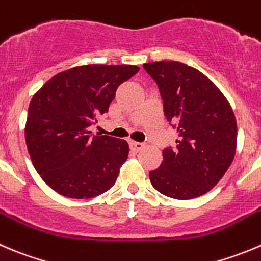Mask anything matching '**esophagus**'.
<instances>
[{"mask_svg":"<svg viewBox=\"0 0 261 261\" xmlns=\"http://www.w3.org/2000/svg\"><path fill=\"white\" fill-rule=\"evenodd\" d=\"M128 145H130V149L133 151H140L141 149L144 148V144L136 143V141H130V143H128Z\"/></svg>","mask_w":261,"mask_h":261,"instance_id":"1","label":"esophagus"}]
</instances>
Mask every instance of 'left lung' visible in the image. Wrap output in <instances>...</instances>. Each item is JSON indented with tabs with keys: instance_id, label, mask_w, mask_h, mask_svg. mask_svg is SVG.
<instances>
[{
	"instance_id": "8db88e82",
	"label": "left lung",
	"mask_w": 261,
	"mask_h": 261,
	"mask_svg": "<svg viewBox=\"0 0 261 261\" xmlns=\"http://www.w3.org/2000/svg\"><path fill=\"white\" fill-rule=\"evenodd\" d=\"M155 80L164 117L176 123V148L164 149L161 166L149 172L155 190L187 200L211 191L232 164L237 122L231 105L203 72L179 61L144 63Z\"/></svg>"
}]
</instances>
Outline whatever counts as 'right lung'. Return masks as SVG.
Instances as JSON below:
<instances>
[{"mask_svg": "<svg viewBox=\"0 0 261 261\" xmlns=\"http://www.w3.org/2000/svg\"><path fill=\"white\" fill-rule=\"evenodd\" d=\"M135 65H83L58 72L33 95L25 123L30 159L43 181L71 199H90L115 185L128 156L122 139L92 135L118 85Z\"/></svg>", "mask_w": 261, "mask_h": 261, "instance_id": "1", "label": "right lung"}]
</instances>
